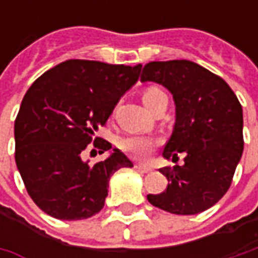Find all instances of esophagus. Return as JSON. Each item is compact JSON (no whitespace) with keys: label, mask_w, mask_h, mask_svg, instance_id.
<instances>
[{"label":"esophagus","mask_w":258,"mask_h":258,"mask_svg":"<svg viewBox=\"0 0 258 258\" xmlns=\"http://www.w3.org/2000/svg\"><path fill=\"white\" fill-rule=\"evenodd\" d=\"M135 168H136L138 171H141V172H144V173H148L152 171V168H151L149 165H145V164H136L135 165Z\"/></svg>","instance_id":"obj_1"}]
</instances>
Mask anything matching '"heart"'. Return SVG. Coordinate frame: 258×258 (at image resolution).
I'll use <instances>...</instances> for the list:
<instances>
[{
  "instance_id": "obj_1",
  "label": "heart",
  "mask_w": 258,
  "mask_h": 258,
  "mask_svg": "<svg viewBox=\"0 0 258 258\" xmlns=\"http://www.w3.org/2000/svg\"><path fill=\"white\" fill-rule=\"evenodd\" d=\"M164 92L158 87H148L142 93V102L144 104L151 109L152 104L161 97L164 96ZM156 141L149 138V136H144V135H127L119 141V146L120 149L126 152V154L132 155L135 158H145L154 151Z\"/></svg>"
}]
</instances>
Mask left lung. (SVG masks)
<instances>
[{"instance_id":"1","label":"left lung","mask_w":258,"mask_h":258,"mask_svg":"<svg viewBox=\"0 0 258 258\" xmlns=\"http://www.w3.org/2000/svg\"><path fill=\"white\" fill-rule=\"evenodd\" d=\"M141 70V82L162 85L175 102V124L162 156L175 162L183 155V165L159 169L168 186L149 194L148 201L178 215L203 213L228 191L241 159L243 107L221 77L189 60L152 61Z\"/></svg>"}]
</instances>
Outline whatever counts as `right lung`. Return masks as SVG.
I'll use <instances>...</instances> for the list:
<instances>
[{
	"mask_svg": "<svg viewBox=\"0 0 258 258\" xmlns=\"http://www.w3.org/2000/svg\"><path fill=\"white\" fill-rule=\"evenodd\" d=\"M141 67L67 60L27 90L14 123L15 164L31 200L57 220H85L104 205L110 176L134 164L107 141L94 146L109 156L83 161L94 132L138 82Z\"/></svg>",
	"mask_w": 258,
	"mask_h": 258,
	"instance_id": "obj_1",
	"label": "right lung"
}]
</instances>
